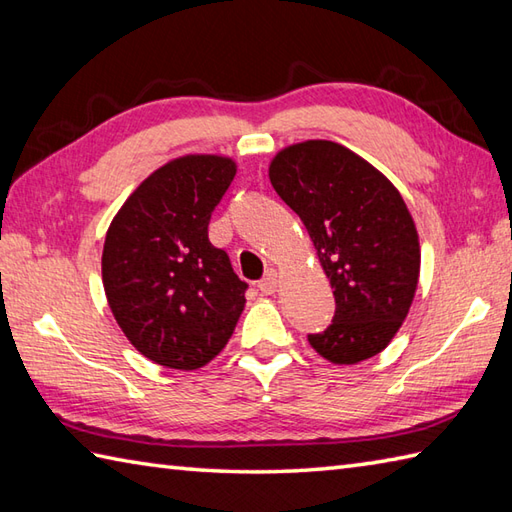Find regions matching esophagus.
Wrapping results in <instances>:
<instances>
[{
    "label": "esophagus",
    "mask_w": 512,
    "mask_h": 512,
    "mask_svg": "<svg viewBox=\"0 0 512 512\" xmlns=\"http://www.w3.org/2000/svg\"><path fill=\"white\" fill-rule=\"evenodd\" d=\"M278 285H280V276H278V271L269 269L267 274H265V278L258 282V289L263 291L265 295H269V293H274V291L278 289Z\"/></svg>",
    "instance_id": "1"
}]
</instances>
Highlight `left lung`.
Masks as SVG:
<instances>
[{
  "label": "left lung",
  "instance_id": "8db88e82",
  "mask_svg": "<svg viewBox=\"0 0 512 512\" xmlns=\"http://www.w3.org/2000/svg\"><path fill=\"white\" fill-rule=\"evenodd\" d=\"M269 179L302 219L335 295L333 324L309 344L337 366L379 355L410 313L420 274L418 232L401 192L331 140L285 146Z\"/></svg>",
  "mask_w": 512,
  "mask_h": 512
}]
</instances>
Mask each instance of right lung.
<instances>
[{
	"instance_id": "add662e5",
	"label": "right lung",
	"mask_w": 512,
	"mask_h": 512,
	"mask_svg": "<svg viewBox=\"0 0 512 512\" xmlns=\"http://www.w3.org/2000/svg\"><path fill=\"white\" fill-rule=\"evenodd\" d=\"M236 162L181 155L146 177L113 217L102 285L122 333L146 359L197 370L225 348L245 309V282L208 238Z\"/></svg>"
}]
</instances>
